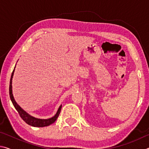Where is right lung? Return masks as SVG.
<instances>
[{"label":"right lung","instance_id":"right-lung-1","mask_svg":"<svg viewBox=\"0 0 149 149\" xmlns=\"http://www.w3.org/2000/svg\"><path fill=\"white\" fill-rule=\"evenodd\" d=\"M14 70H15V68L13 70V72H12L10 81L9 94H10V97L12 104H13L14 107L17 111V112H18V114H19L20 117H21L22 118V120H23L25 122L27 123V124H29V125L33 126V127H45V126H48L50 124H52V123H53L56 120L58 117V116L60 113V111H61L62 106H60V108H58V110L57 111V113L54 117L49 118V119L42 120V119H38V118H35L34 117L31 116L29 115L27 113L25 112L23 109H22V108L17 104L16 101H15L13 95H12V77H13Z\"/></svg>","mask_w":149,"mask_h":149}]
</instances>
